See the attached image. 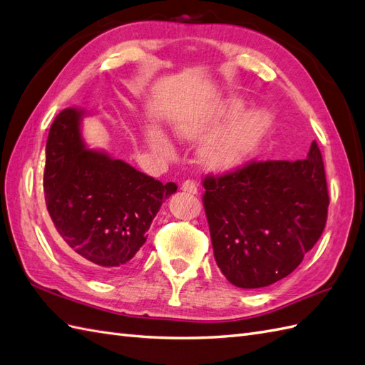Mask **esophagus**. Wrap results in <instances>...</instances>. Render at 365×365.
<instances>
[{"instance_id":"obj_1","label":"esophagus","mask_w":365,"mask_h":365,"mask_svg":"<svg viewBox=\"0 0 365 365\" xmlns=\"http://www.w3.org/2000/svg\"><path fill=\"white\" fill-rule=\"evenodd\" d=\"M182 191L188 192V194H197V183H195L194 180H185L182 183Z\"/></svg>"}]
</instances>
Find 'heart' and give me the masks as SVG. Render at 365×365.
Listing matches in <instances>:
<instances>
[{
    "label": "heart",
    "mask_w": 365,
    "mask_h": 365,
    "mask_svg": "<svg viewBox=\"0 0 365 365\" xmlns=\"http://www.w3.org/2000/svg\"><path fill=\"white\" fill-rule=\"evenodd\" d=\"M242 109L239 100H227L216 108L180 115L174 121L177 137L188 142L200 140L214 133L223 121ZM272 125V118L264 110H251L240 118L231 121L220 133L208 138L200 148V160L214 171H228L244 163L253 154L260 140ZM145 138L148 146L158 155L173 154V146L166 135L157 128H146Z\"/></svg>",
    "instance_id": "heart-1"
}]
</instances>
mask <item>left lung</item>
Listing matches in <instances>:
<instances>
[{
  "instance_id": "left-lung-1",
  "label": "left lung",
  "mask_w": 365,
  "mask_h": 365,
  "mask_svg": "<svg viewBox=\"0 0 365 365\" xmlns=\"http://www.w3.org/2000/svg\"><path fill=\"white\" fill-rule=\"evenodd\" d=\"M203 207L217 267L232 285L284 279L319 240L327 222L322 154L313 142L296 162H251L203 179Z\"/></svg>"
}]
</instances>
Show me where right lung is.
Segmentation results:
<instances>
[{
	"label": "right lung",
	"instance_id": "1",
	"mask_svg": "<svg viewBox=\"0 0 365 365\" xmlns=\"http://www.w3.org/2000/svg\"><path fill=\"white\" fill-rule=\"evenodd\" d=\"M85 110L55 117L46 143L44 197L66 245L98 277L130 264L177 185H163L118 158L89 149L81 137Z\"/></svg>",
	"mask_w": 365,
	"mask_h": 365
}]
</instances>
